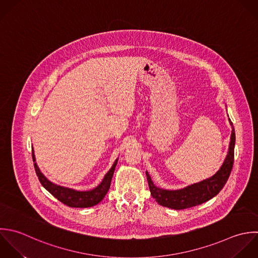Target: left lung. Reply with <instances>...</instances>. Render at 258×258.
I'll return each mask as SVG.
<instances>
[{
    "mask_svg": "<svg viewBox=\"0 0 258 258\" xmlns=\"http://www.w3.org/2000/svg\"><path fill=\"white\" fill-rule=\"evenodd\" d=\"M229 123L231 124L232 132L227 156L220 169L210 178L179 190H166L157 187L148 171L146 172L151 194L160 205L175 210L187 209L207 202L222 190L230 176L234 162L235 131L230 118Z\"/></svg>",
    "mask_w": 258,
    "mask_h": 258,
    "instance_id": "8db88e82",
    "label": "left lung"
}]
</instances>
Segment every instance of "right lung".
<instances>
[{"mask_svg": "<svg viewBox=\"0 0 258 258\" xmlns=\"http://www.w3.org/2000/svg\"><path fill=\"white\" fill-rule=\"evenodd\" d=\"M32 157L34 162V168L37 174V177L41 183V185L50 193L52 194L56 199H58L63 204L69 206V207H75V208H88L92 207L96 204H98L106 195L107 191L109 190L111 179L115 170V166L117 164L116 159L109 169V171L105 174L104 178L102 179L101 183L89 191H77L71 188L63 187L60 185H56L52 182H50L40 171V169L37 166L34 150L32 147Z\"/></svg>", "mask_w": 258, "mask_h": 258, "instance_id": "right-lung-1", "label": "right lung"}]
</instances>
